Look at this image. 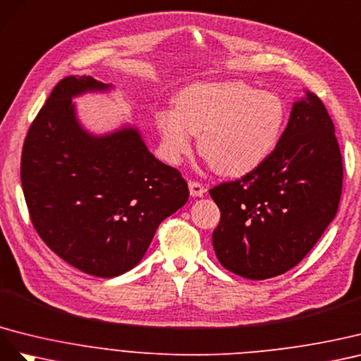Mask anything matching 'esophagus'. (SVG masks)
Here are the masks:
<instances>
[{
	"label": "esophagus",
	"mask_w": 361,
	"mask_h": 361,
	"mask_svg": "<svg viewBox=\"0 0 361 361\" xmlns=\"http://www.w3.org/2000/svg\"><path fill=\"white\" fill-rule=\"evenodd\" d=\"M189 192L190 197H202L205 193V188L198 181H189Z\"/></svg>",
	"instance_id": "esophagus-1"
}]
</instances>
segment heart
<instances>
[{"label": "heart", "mask_w": 361, "mask_h": 361, "mask_svg": "<svg viewBox=\"0 0 361 361\" xmlns=\"http://www.w3.org/2000/svg\"><path fill=\"white\" fill-rule=\"evenodd\" d=\"M154 119L168 161L180 163L192 151L193 135H200L198 151L213 171L240 177L275 151L287 109L274 92L221 81L188 86L175 97V109H159Z\"/></svg>", "instance_id": "b5f03b06"}]
</instances>
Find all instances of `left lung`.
<instances>
[{"label": "left lung", "mask_w": 361, "mask_h": 361, "mask_svg": "<svg viewBox=\"0 0 361 361\" xmlns=\"http://www.w3.org/2000/svg\"><path fill=\"white\" fill-rule=\"evenodd\" d=\"M342 178L334 123L305 90L271 156L240 180L210 189L221 210L212 235L219 263L250 280L292 269L334 219Z\"/></svg>", "instance_id": "obj_1"}]
</instances>
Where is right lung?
Returning <instances> with one entry per match:
<instances>
[{"label": "right lung", "mask_w": 361, "mask_h": 361, "mask_svg": "<svg viewBox=\"0 0 361 361\" xmlns=\"http://www.w3.org/2000/svg\"><path fill=\"white\" fill-rule=\"evenodd\" d=\"M90 75L60 80L30 127L20 183L42 240L81 272L113 278L145 255L163 219L189 200L181 173L148 151L126 126L92 135L77 116V98L109 92Z\"/></svg>", "instance_id": "obj_1"}]
</instances>
